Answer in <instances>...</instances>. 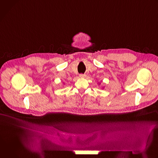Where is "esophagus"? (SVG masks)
<instances>
[{
	"instance_id": "obj_1",
	"label": "esophagus",
	"mask_w": 158,
	"mask_h": 158,
	"mask_svg": "<svg viewBox=\"0 0 158 158\" xmlns=\"http://www.w3.org/2000/svg\"><path fill=\"white\" fill-rule=\"evenodd\" d=\"M86 76H85V74H79V77H81V78H84V77H85Z\"/></svg>"
}]
</instances>
